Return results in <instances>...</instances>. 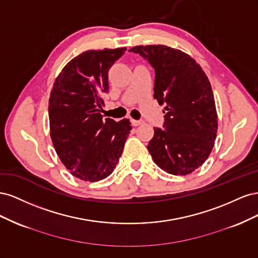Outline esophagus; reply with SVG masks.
I'll use <instances>...</instances> for the list:
<instances>
[{"instance_id": "obj_1", "label": "esophagus", "mask_w": 258, "mask_h": 258, "mask_svg": "<svg viewBox=\"0 0 258 258\" xmlns=\"http://www.w3.org/2000/svg\"><path fill=\"white\" fill-rule=\"evenodd\" d=\"M131 122L134 126H139V124L143 123V120H136V119H131Z\"/></svg>"}]
</instances>
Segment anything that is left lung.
Wrapping results in <instances>:
<instances>
[{
    "mask_svg": "<svg viewBox=\"0 0 258 258\" xmlns=\"http://www.w3.org/2000/svg\"><path fill=\"white\" fill-rule=\"evenodd\" d=\"M155 70L154 98L165 104L163 128L147 145L167 173L187 175L208 159L217 132V113L208 76L189 54L166 45L135 46Z\"/></svg>",
    "mask_w": 258,
    "mask_h": 258,
    "instance_id": "obj_1",
    "label": "left lung"
}]
</instances>
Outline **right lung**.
I'll list each match as a JSON object with an SVG mask.
<instances>
[{"mask_svg": "<svg viewBox=\"0 0 258 258\" xmlns=\"http://www.w3.org/2000/svg\"><path fill=\"white\" fill-rule=\"evenodd\" d=\"M126 50H87L68 62L53 83L48 103L50 137L71 174L85 182L110 175L132 129L129 119H103L108 70Z\"/></svg>", "mask_w": 258, "mask_h": 258, "instance_id": "right-lung-1", "label": "right lung"}]
</instances>
